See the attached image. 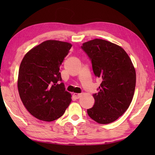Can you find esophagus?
<instances>
[{
  "label": "esophagus",
  "instance_id": "34e87169",
  "mask_svg": "<svg viewBox=\"0 0 155 155\" xmlns=\"http://www.w3.org/2000/svg\"><path fill=\"white\" fill-rule=\"evenodd\" d=\"M81 96V94H78V93H73V97L76 98V99H78V98H79Z\"/></svg>",
  "mask_w": 155,
  "mask_h": 155
}]
</instances>
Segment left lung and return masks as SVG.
Returning <instances> with one entry per match:
<instances>
[{
    "instance_id": "1",
    "label": "left lung",
    "mask_w": 155,
    "mask_h": 155,
    "mask_svg": "<svg viewBox=\"0 0 155 155\" xmlns=\"http://www.w3.org/2000/svg\"><path fill=\"white\" fill-rule=\"evenodd\" d=\"M81 48L91 58L94 75L102 81L98 93L93 94L94 106L87 113L99 124L113 123L132 102L135 68L126 51L111 42L96 38L84 42Z\"/></svg>"
}]
</instances>
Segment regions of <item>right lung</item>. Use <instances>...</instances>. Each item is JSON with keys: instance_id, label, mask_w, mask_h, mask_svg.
Instances as JSON below:
<instances>
[{"instance_id": "right-lung-1", "label": "right lung", "mask_w": 155, "mask_h": 155, "mask_svg": "<svg viewBox=\"0 0 155 155\" xmlns=\"http://www.w3.org/2000/svg\"><path fill=\"white\" fill-rule=\"evenodd\" d=\"M72 45L48 40L31 49L22 58L18 77L20 97L27 110L39 120L51 122L62 117L71 99L59 69Z\"/></svg>"}]
</instances>
